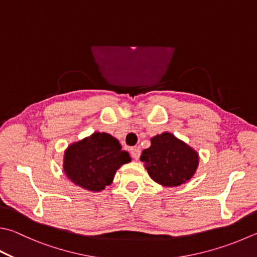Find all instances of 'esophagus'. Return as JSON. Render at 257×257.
Segmentation results:
<instances>
[{"instance_id": "1", "label": "esophagus", "mask_w": 257, "mask_h": 257, "mask_svg": "<svg viewBox=\"0 0 257 257\" xmlns=\"http://www.w3.org/2000/svg\"><path fill=\"white\" fill-rule=\"evenodd\" d=\"M131 156H132L133 159L139 160L140 156H141V150H140L139 147H134L131 149Z\"/></svg>"}]
</instances>
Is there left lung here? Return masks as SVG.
Returning a JSON list of instances; mask_svg holds the SVG:
<instances>
[{
	"mask_svg": "<svg viewBox=\"0 0 257 257\" xmlns=\"http://www.w3.org/2000/svg\"><path fill=\"white\" fill-rule=\"evenodd\" d=\"M141 161L149 176L164 187H177L193 177L199 164L197 151L173 134L164 132L151 139Z\"/></svg>",
	"mask_w": 257,
	"mask_h": 257,
	"instance_id": "8db88e82",
	"label": "left lung"
}]
</instances>
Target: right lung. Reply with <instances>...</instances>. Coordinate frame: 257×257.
<instances>
[{"instance_id": "add662e5", "label": "right lung", "mask_w": 257, "mask_h": 257, "mask_svg": "<svg viewBox=\"0 0 257 257\" xmlns=\"http://www.w3.org/2000/svg\"><path fill=\"white\" fill-rule=\"evenodd\" d=\"M131 160L118 140L110 134L96 132L67 148L64 171L75 185L89 191H100L112 183L116 171Z\"/></svg>"}]
</instances>
